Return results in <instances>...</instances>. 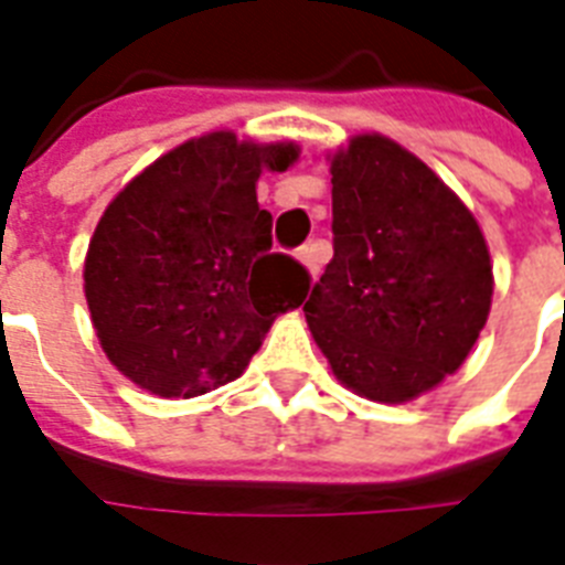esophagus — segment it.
<instances>
[{
  "mask_svg": "<svg viewBox=\"0 0 565 565\" xmlns=\"http://www.w3.org/2000/svg\"><path fill=\"white\" fill-rule=\"evenodd\" d=\"M296 257H299L301 264H305V269H308V273L311 275H317L320 273V248H317V245H301L299 252H296Z\"/></svg>",
  "mask_w": 565,
  "mask_h": 565,
  "instance_id": "obj_1",
  "label": "esophagus"
}]
</instances>
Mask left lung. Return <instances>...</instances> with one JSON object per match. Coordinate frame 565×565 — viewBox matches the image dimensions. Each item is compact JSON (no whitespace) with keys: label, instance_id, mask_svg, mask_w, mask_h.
I'll return each instance as SVG.
<instances>
[{"label":"left lung","instance_id":"1","mask_svg":"<svg viewBox=\"0 0 565 565\" xmlns=\"http://www.w3.org/2000/svg\"><path fill=\"white\" fill-rule=\"evenodd\" d=\"M334 257L305 317L334 376L376 403L454 373L492 305L489 248L468 206L385 136L331 159Z\"/></svg>","mask_w":565,"mask_h":565}]
</instances>
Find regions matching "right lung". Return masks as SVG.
Listing matches in <instances>:
<instances>
[{"mask_svg": "<svg viewBox=\"0 0 565 565\" xmlns=\"http://www.w3.org/2000/svg\"><path fill=\"white\" fill-rule=\"evenodd\" d=\"M296 145L210 132L145 168L103 213L85 257V299L103 352L159 397L234 382L278 313L299 308L311 275L273 252L260 171Z\"/></svg>", "mask_w": 565, "mask_h": 565, "instance_id": "right-lung-1", "label": "right lung"}]
</instances>
